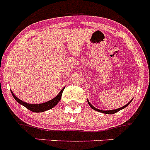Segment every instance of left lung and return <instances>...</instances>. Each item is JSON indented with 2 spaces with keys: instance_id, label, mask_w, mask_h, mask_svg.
Segmentation results:
<instances>
[{
  "instance_id": "left-lung-1",
  "label": "left lung",
  "mask_w": 150,
  "mask_h": 150,
  "mask_svg": "<svg viewBox=\"0 0 150 150\" xmlns=\"http://www.w3.org/2000/svg\"><path fill=\"white\" fill-rule=\"evenodd\" d=\"M131 101H132V100H131ZM131 101H130L129 103H128V104H126V105H125L124 107H120V108H119V109L112 110H100L96 109V108H95V107H94L93 106H92V105H91V104H90V103H89V101H88V104H89V106H90V107H91V108H92V109H93V110H96V111H98V112H103V113H107V114H113V113H116V112H119V111H120V110H121L124 109L125 107H126L127 106H128V104H129L130 103H131Z\"/></svg>"
}]
</instances>
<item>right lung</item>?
<instances>
[{
  "mask_svg": "<svg viewBox=\"0 0 150 150\" xmlns=\"http://www.w3.org/2000/svg\"><path fill=\"white\" fill-rule=\"evenodd\" d=\"M64 91V88L62 90V91L59 92V94L57 95L55 98H54L53 99L49 100V101L46 102V103H43V104H28V103H25V102L22 101V100H19V99L12 92L11 93L13 95V98H15V100H16L17 102H18L19 104L23 105L24 107H25L27 109H28L29 110L32 111V112H44V111L52 109L53 108L55 105H56L59 102V100H61V98H62V92Z\"/></svg>",
  "mask_w": 150,
  "mask_h": 150,
  "instance_id": "add662e5",
  "label": "right lung"
}]
</instances>
